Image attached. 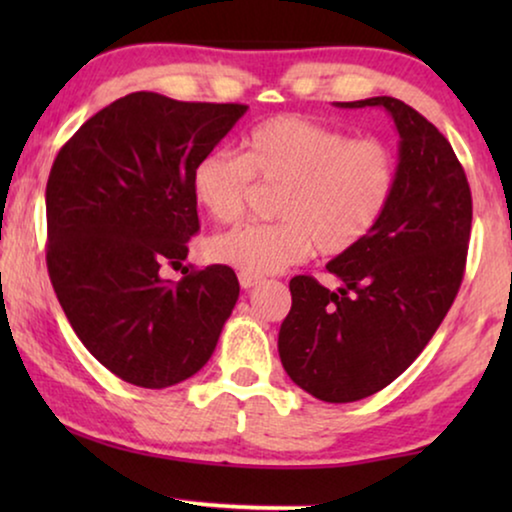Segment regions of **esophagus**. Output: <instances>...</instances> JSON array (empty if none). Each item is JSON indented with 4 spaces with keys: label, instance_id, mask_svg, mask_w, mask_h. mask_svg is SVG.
<instances>
[{
    "label": "esophagus",
    "instance_id": "1",
    "mask_svg": "<svg viewBox=\"0 0 512 512\" xmlns=\"http://www.w3.org/2000/svg\"><path fill=\"white\" fill-rule=\"evenodd\" d=\"M237 279H240V286H242L244 291L254 289L256 284H261V277H258V275H251V272H240V275H237Z\"/></svg>",
    "mask_w": 512,
    "mask_h": 512
}]
</instances>
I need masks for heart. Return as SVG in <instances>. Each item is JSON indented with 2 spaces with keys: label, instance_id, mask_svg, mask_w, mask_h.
Listing matches in <instances>:
<instances>
[{
  "label": "heart",
  "instance_id": "heart-1",
  "mask_svg": "<svg viewBox=\"0 0 512 512\" xmlns=\"http://www.w3.org/2000/svg\"><path fill=\"white\" fill-rule=\"evenodd\" d=\"M242 156L209 151L195 163L193 193L219 223L247 212L254 179L279 186L277 223L240 226L207 244L209 258L251 275H268L319 254L338 256L373 233L398 179L396 153L380 139L303 116H277L244 137Z\"/></svg>",
  "mask_w": 512,
  "mask_h": 512
}]
</instances>
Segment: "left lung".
Wrapping results in <instances>:
<instances>
[{
	"label": "left lung",
	"mask_w": 512,
	"mask_h": 512,
	"mask_svg": "<svg viewBox=\"0 0 512 512\" xmlns=\"http://www.w3.org/2000/svg\"><path fill=\"white\" fill-rule=\"evenodd\" d=\"M384 107L398 130V179L387 212L361 244L326 265L338 291L291 279L279 359L293 382L326 403L387 387L422 354L464 279L473 200L443 132L396 97L335 102Z\"/></svg>",
	"instance_id": "1"
}]
</instances>
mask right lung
I'll use <instances>...</instances> for the list:
<instances>
[{
    "mask_svg": "<svg viewBox=\"0 0 512 512\" xmlns=\"http://www.w3.org/2000/svg\"><path fill=\"white\" fill-rule=\"evenodd\" d=\"M247 104L130 93L62 146L46 184V265L74 333L121 380L165 389L198 373L240 296L228 265L163 279L200 230L195 163Z\"/></svg>",
    "mask_w": 512,
    "mask_h": 512,
    "instance_id": "right-lung-1",
    "label": "right lung"
}]
</instances>
